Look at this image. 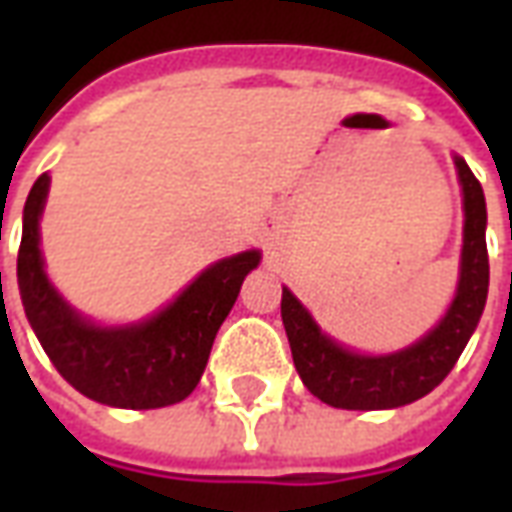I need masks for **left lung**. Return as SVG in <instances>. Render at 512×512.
<instances>
[{"label": "left lung", "mask_w": 512, "mask_h": 512, "mask_svg": "<svg viewBox=\"0 0 512 512\" xmlns=\"http://www.w3.org/2000/svg\"><path fill=\"white\" fill-rule=\"evenodd\" d=\"M455 169L463 186L461 277L447 315L422 340L386 356L356 354L326 337L301 301L282 288V323L288 332L293 365L304 386L326 406L378 411L414 403L447 378L477 329L488 299V216L483 186L469 164L455 156Z\"/></svg>", "instance_id": "8db88e82"}]
</instances>
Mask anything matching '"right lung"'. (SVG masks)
I'll return each instance as SVG.
<instances>
[{
	"instance_id": "obj_1",
	"label": "right lung",
	"mask_w": 512,
	"mask_h": 512,
	"mask_svg": "<svg viewBox=\"0 0 512 512\" xmlns=\"http://www.w3.org/2000/svg\"><path fill=\"white\" fill-rule=\"evenodd\" d=\"M49 180L43 172L24 205L18 290L51 365L73 389L104 406L142 411L186 400L200 384L216 332L233 310L244 277L260 263V252L249 249L213 263L147 321L98 326L73 310L43 271L38 224Z\"/></svg>"
}]
</instances>
